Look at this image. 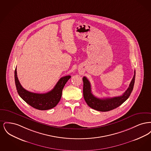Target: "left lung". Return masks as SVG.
<instances>
[{
    "label": "left lung",
    "instance_id": "8db88e82",
    "mask_svg": "<svg viewBox=\"0 0 151 151\" xmlns=\"http://www.w3.org/2000/svg\"><path fill=\"white\" fill-rule=\"evenodd\" d=\"M135 71H134V75L132 79L129 86L125 92L122 96L99 99L95 97L92 93L91 85L89 81L86 77H83V96L86 104L90 108L100 111H108L118 108L121 105L128 99L131 93L135 83Z\"/></svg>",
    "mask_w": 151,
    "mask_h": 151
}]
</instances>
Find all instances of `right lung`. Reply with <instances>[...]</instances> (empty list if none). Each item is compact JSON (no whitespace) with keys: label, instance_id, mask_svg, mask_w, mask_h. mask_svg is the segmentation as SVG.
<instances>
[{"label":"right lung","instance_id":"add662e5","mask_svg":"<svg viewBox=\"0 0 151 151\" xmlns=\"http://www.w3.org/2000/svg\"><path fill=\"white\" fill-rule=\"evenodd\" d=\"M71 76L61 78L54 88L46 93L30 92L22 86L17 75L16 67L14 70V81L17 93L20 97L30 106L40 110H46L54 108L61 99L62 90Z\"/></svg>","mask_w":151,"mask_h":151}]
</instances>
